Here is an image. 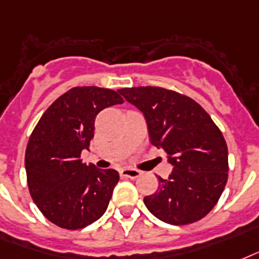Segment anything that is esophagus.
<instances>
[{"mask_svg":"<svg viewBox=\"0 0 259 259\" xmlns=\"http://www.w3.org/2000/svg\"><path fill=\"white\" fill-rule=\"evenodd\" d=\"M120 176L123 178H138L140 176V171L136 169H132V167H124V169L120 170Z\"/></svg>","mask_w":259,"mask_h":259,"instance_id":"esophagus-1","label":"esophagus"}]
</instances>
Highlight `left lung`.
<instances>
[{
    "label": "left lung",
    "mask_w": 259,
    "mask_h": 259,
    "mask_svg": "<svg viewBox=\"0 0 259 259\" xmlns=\"http://www.w3.org/2000/svg\"><path fill=\"white\" fill-rule=\"evenodd\" d=\"M120 94L143 113L150 140L163 148L173 171L158 177L155 193L144 205L162 222L190 224L208 215L228 178V150L223 134L201 105L158 86L124 88Z\"/></svg>",
    "instance_id": "1"
}]
</instances>
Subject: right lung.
Returning <instances> with one entry per match:
<instances>
[{"mask_svg": "<svg viewBox=\"0 0 259 259\" xmlns=\"http://www.w3.org/2000/svg\"><path fill=\"white\" fill-rule=\"evenodd\" d=\"M117 92L77 86L62 94L40 117L25 150L27 182L33 201L51 223L79 230L107 211L119 173L81 159L94 136L96 116L123 104Z\"/></svg>", "mask_w": 259, "mask_h": 259, "instance_id": "obj_1", "label": "right lung"}]
</instances>
